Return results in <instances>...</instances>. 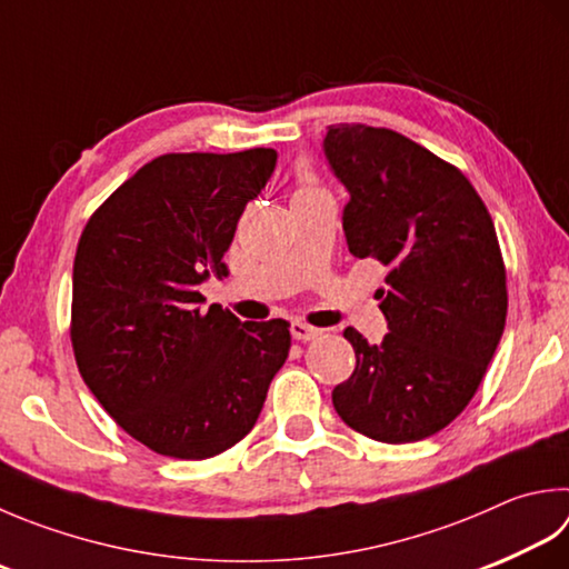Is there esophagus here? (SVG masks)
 <instances>
[{
	"mask_svg": "<svg viewBox=\"0 0 569 569\" xmlns=\"http://www.w3.org/2000/svg\"><path fill=\"white\" fill-rule=\"evenodd\" d=\"M289 329H292V337L297 341H309V339H317L321 335V329L307 325V321H292V327Z\"/></svg>",
	"mask_w": 569,
	"mask_h": 569,
	"instance_id": "esophagus-1",
	"label": "esophagus"
}]
</instances>
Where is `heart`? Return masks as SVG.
<instances>
[{
  "label": "heart",
  "mask_w": 569,
  "mask_h": 569,
  "mask_svg": "<svg viewBox=\"0 0 569 569\" xmlns=\"http://www.w3.org/2000/svg\"><path fill=\"white\" fill-rule=\"evenodd\" d=\"M312 192H325V188L319 186V180H317L312 168L299 166L297 173H295V198L312 196Z\"/></svg>",
  "instance_id": "b5f03b06"
}]
</instances>
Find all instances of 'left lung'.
Here are the masks:
<instances>
[{
	"label": "left lung",
	"instance_id": "8db88e82",
	"mask_svg": "<svg viewBox=\"0 0 569 569\" xmlns=\"http://www.w3.org/2000/svg\"><path fill=\"white\" fill-rule=\"evenodd\" d=\"M325 153L351 196L349 252L389 270L377 289L389 335L369 345L345 329L357 367L331 401L373 441H423L473 399L506 329L496 224L453 163L391 128L329 126Z\"/></svg>",
	"mask_w": 569,
	"mask_h": 569
}]
</instances>
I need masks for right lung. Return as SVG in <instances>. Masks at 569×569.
I'll return each instance as SVG.
<instances>
[{
    "instance_id": "1",
    "label": "right lung",
    "mask_w": 569,
    "mask_h": 569,
    "mask_svg": "<svg viewBox=\"0 0 569 569\" xmlns=\"http://www.w3.org/2000/svg\"><path fill=\"white\" fill-rule=\"evenodd\" d=\"M272 148L166 153L118 186L73 257L71 347L113 421L153 453L202 460L242 441L292 347L284 319L242 321L200 282L244 206L272 176Z\"/></svg>"
}]
</instances>
